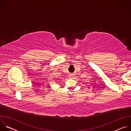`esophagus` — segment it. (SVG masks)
Instances as JSON below:
<instances>
[{"mask_svg":"<svg viewBox=\"0 0 131 131\" xmlns=\"http://www.w3.org/2000/svg\"><path fill=\"white\" fill-rule=\"evenodd\" d=\"M73 77V76L72 74H71L70 75V76H69V77H70V78H72Z\"/></svg>","mask_w":131,"mask_h":131,"instance_id":"esophagus-1","label":"esophagus"}]
</instances>
